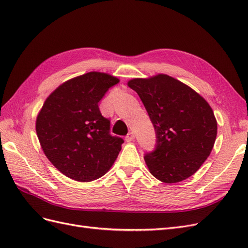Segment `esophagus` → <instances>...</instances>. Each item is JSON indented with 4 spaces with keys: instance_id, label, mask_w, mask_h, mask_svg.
Masks as SVG:
<instances>
[{
    "instance_id": "34e87169",
    "label": "esophagus",
    "mask_w": 248,
    "mask_h": 248,
    "mask_svg": "<svg viewBox=\"0 0 248 248\" xmlns=\"http://www.w3.org/2000/svg\"><path fill=\"white\" fill-rule=\"evenodd\" d=\"M125 140H126V141H132V140H134V133H133V132H129V133L126 136Z\"/></svg>"
}]
</instances>
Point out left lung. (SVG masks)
<instances>
[{"mask_svg":"<svg viewBox=\"0 0 248 248\" xmlns=\"http://www.w3.org/2000/svg\"><path fill=\"white\" fill-rule=\"evenodd\" d=\"M156 131L155 151L145 156L149 171L163 183L189 178L206 161L217 136V121L205 98L168 74L132 78Z\"/></svg>","mask_w":248,"mask_h":248,"instance_id":"8db88e82","label":"left lung"}]
</instances>
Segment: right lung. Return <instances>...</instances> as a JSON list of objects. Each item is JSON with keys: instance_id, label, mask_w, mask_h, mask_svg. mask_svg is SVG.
Returning a JSON list of instances; mask_svg holds the SVG:
<instances>
[{"instance_id": "add662e5", "label": "right lung", "mask_w": 248, "mask_h": 248, "mask_svg": "<svg viewBox=\"0 0 248 248\" xmlns=\"http://www.w3.org/2000/svg\"><path fill=\"white\" fill-rule=\"evenodd\" d=\"M120 79L91 71L66 80L44 101L36 133L47 159L63 175L91 182L106 175L124 140L109 134V120L98 102Z\"/></svg>"}]
</instances>
